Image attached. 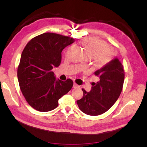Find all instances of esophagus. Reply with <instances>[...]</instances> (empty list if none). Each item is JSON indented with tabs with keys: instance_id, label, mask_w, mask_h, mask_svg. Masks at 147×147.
I'll return each instance as SVG.
<instances>
[{
	"instance_id": "1",
	"label": "esophagus",
	"mask_w": 147,
	"mask_h": 147,
	"mask_svg": "<svg viewBox=\"0 0 147 147\" xmlns=\"http://www.w3.org/2000/svg\"><path fill=\"white\" fill-rule=\"evenodd\" d=\"M78 87H79V86L77 84H76L75 83H74V85H73V88H77Z\"/></svg>"
}]
</instances>
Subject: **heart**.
<instances>
[{"mask_svg": "<svg viewBox=\"0 0 147 147\" xmlns=\"http://www.w3.org/2000/svg\"><path fill=\"white\" fill-rule=\"evenodd\" d=\"M89 56L93 57L95 63L98 65H104L112 59L113 50L107 47V43L97 38H86L81 42ZM85 65L84 63L82 66Z\"/></svg>", "mask_w": 147, "mask_h": 147, "instance_id": "obj_1", "label": "heart"}]
</instances>
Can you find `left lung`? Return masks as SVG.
<instances>
[{
    "mask_svg": "<svg viewBox=\"0 0 147 147\" xmlns=\"http://www.w3.org/2000/svg\"><path fill=\"white\" fill-rule=\"evenodd\" d=\"M94 75L99 82L92 83L91 90L86 92L82 89L83 97L77 101L81 111L91 116H97L106 112L116 102L121 94L124 79V70L117 57Z\"/></svg>",
    "mask_w": 147,
    "mask_h": 147,
    "instance_id": "8db88e82",
    "label": "left lung"
}]
</instances>
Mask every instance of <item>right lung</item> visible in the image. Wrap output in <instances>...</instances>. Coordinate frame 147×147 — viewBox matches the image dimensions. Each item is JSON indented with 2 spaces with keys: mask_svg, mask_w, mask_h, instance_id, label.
Masks as SVG:
<instances>
[{
  "mask_svg": "<svg viewBox=\"0 0 147 147\" xmlns=\"http://www.w3.org/2000/svg\"><path fill=\"white\" fill-rule=\"evenodd\" d=\"M75 42L73 38L47 32L26 45L18 67L21 91L28 104L39 112H49L58 106V100L73 86L72 80L61 81L52 72L61 61V52Z\"/></svg>",
  "mask_w": 147,
  "mask_h": 147,
  "instance_id": "obj_1",
  "label": "right lung"
}]
</instances>
